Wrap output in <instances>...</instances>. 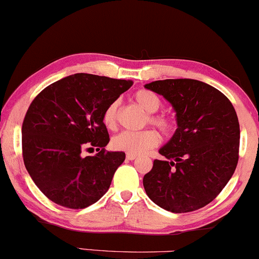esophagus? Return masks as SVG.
<instances>
[{"label": "esophagus", "instance_id": "obj_1", "mask_svg": "<svg viewBox=\"0 0 259 259\" xmlns=\"http://www.w3.org/2000/svg\"><path fill=\"white\" fill-rule=\"evenodd\" d=\"M136 158H138V156H136V154H130V153L126 154V159L127 160H134Z\"/></svg>", "mask_w": 259, "mask_h": 259}]
</instances>
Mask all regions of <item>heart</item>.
I'll return each instance as SVG.
<instances>
[{
    "mask_svg": "<svg viewBox=\"0 0 259 259\" xmlns=\"http://www.w3.org/2000/svg\"><path fill=\"white\" fill-rule=\"evenodd\" d=\"M134 100L144 111L150 113L147 123L156 126L160 133L167 136L174 134L177 124L173 118L165 114H156V112L159 111L162 107V100L156 92L147 90V89H141L134 94ZM118 115H119V101L115 100L109 103L103 112L102 119L105 125L109 129L117 126ZM159 141L160 138L158 133L152 129H147L140 133L123 132L118 134L112 139L111 146L115 151H121V152L130 154H141L156 147Z\"/></svg>",
    "mask_w": 259,
    "mask_h": 259,
    "instance_id": "1",
    "label": "heart"
}]
</instances>
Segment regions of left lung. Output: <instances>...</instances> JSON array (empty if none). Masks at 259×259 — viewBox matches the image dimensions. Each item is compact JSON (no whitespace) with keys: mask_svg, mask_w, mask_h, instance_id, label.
Returning <instances> with one entry per match:
<instances>
[{"mask_svg":"<svg viewBox=\"0 0 259 259\" xmlns=\"http://www.w3.org/2000/svg\"><path fill=\"white\" fill-rule=\"evenodd\" d=\"M145 88L165 97L178 129L144 177L148 197L173 213L194 212L221 194L239 160L240 125L223 92L194 79H165Z\"/></svg>","mask_w":259,"mask_h":259,"instance_id":"obj_1","label":"left lung"}]
</instances>
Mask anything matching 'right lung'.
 <instances>
[{
	"label": "right lung",
	"mask_w": 259,
	"mask_h": 259,
	"mask_svg": "<svg viewBox=\"0 0 259 259\" xmlns=\"http://www.w3.org/2000/svg\"><path fill=\"white\" fill-rule=\"evenodd\" d=\"M133 81L78 73L45 88L23 120L22 151L28 173L41 192L59 206L81 209L106 194L125 159L109 152L103 112ZM97 147L98 154L81 151Z\"/></svg>",
	"instance_id": "right-lung-1"
}]
</instances>
